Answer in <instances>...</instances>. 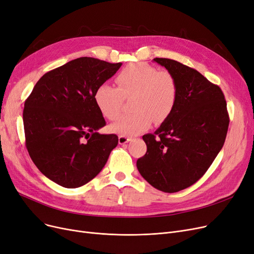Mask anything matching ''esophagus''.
Returning a JSON list of instances; mask_svg holds the SVG:
<instances>
[{"mask_svg":"<svg viewBox=\"0 0 254 254\" xmlns=\"http://www.w3.org/2000/svg\"><path fill=\"white\" fill-rule=\"evenodd\" d=\"M129 141H130V138H129V137L123 136V135H120V136L118 137L119 144H125V143H127V142H129Z\"/></svg>","mask_w":254,"mask_h":254,"instance_id":"1","label":"esophagus"}]
</instances>
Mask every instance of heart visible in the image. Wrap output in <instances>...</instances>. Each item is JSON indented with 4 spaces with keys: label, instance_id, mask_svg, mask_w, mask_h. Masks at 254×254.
Returning <instances> with one entry per match:
<instances>
[{
    "label": "heart",
    "instance_id": "b5f03b06",
    "mask_svg": "<svg viewBox=\"0 0 254 254\" xmlns=\"http://www.w3.org/2000/svg\"><path fill=\"white\" fill-rule=\"evenodd\" d=\"M116 88L103 84L94 93V102L108 119L120 113L124 98L133 97V113L120 116L110 126V130L123 136H134L147 129L152 120L160 124L173 112L179 95V86L169 71H158L145 63L127 65L115 78Z\"/></svg>",
    "mask_w": 254,
    "mask_h": 254
}]
</instances>
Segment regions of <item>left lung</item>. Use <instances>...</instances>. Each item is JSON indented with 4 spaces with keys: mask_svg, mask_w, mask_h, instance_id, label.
<instances>
[{
    "mask_svg": "<svg viewBox=\"0 0 254 254\" xmlns=\"http://www.w3.org/2000/svg\"><path fill=\"white\" fill-rule=\"evenodd\" d=\"M174 75L179 95L171 115L143 136L147 151L137 160L140 174L154 188L174 193L201 179L225 142L229 116L224 94L194 68L154 58Z\"/></svg>",
    "mask_w": 254,
    "mask_h": 254,
    "instance_id": "8db88e82",
    "label": "left lung"
}]
</instances>
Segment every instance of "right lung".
I'll use <instances>...</instances> for the list:
<instances>
[{
	"mask_svg": "<svg viewBox=\"0 0 254 254\" xmlns=\"http://www.w3.org/2000/svg\"><path fill=\"white\" fill-rule=\"evenodd\" d=\"M123 63L81 57L43 74L25 102L26 147L48 179L64 188H79L101 172L118 144L94 102L98 86Z\"/></svg>",
	"mask_w": 254,
	"mask_h": 254,
	"instance_id": "obj_1",
	"label": "right lung"
}]
</instances>
